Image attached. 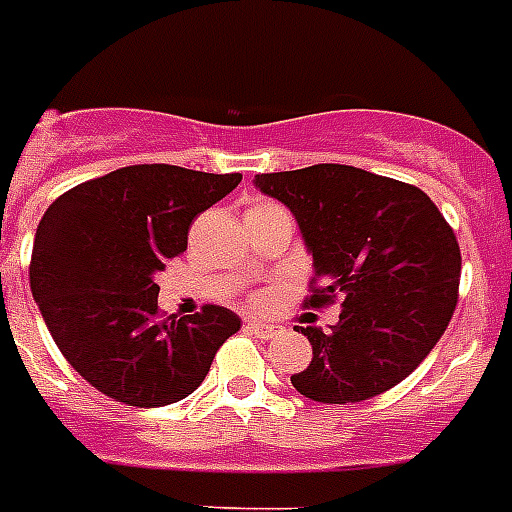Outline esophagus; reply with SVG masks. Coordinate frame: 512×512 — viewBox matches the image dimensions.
Returning <instances> with one entry per match:
<instances>
[{
  "label": "esophagus",
  "instance_id": "esophagus-1",
  "mask_svg": "<svg viewBox=\"0 0 512 512\" xmlns=\"http://www.w3.org/2000/svg\"><path fill=\"white\" fill-rule=\"evenodd\" d=\"M244 329H247L249 335L260 337V340H271V337L279 332V327H273V324H263V321H247V324H244Z\"/></svg>",
  "mask_w": 512,
  "mask_h": 512
}]
</instances>
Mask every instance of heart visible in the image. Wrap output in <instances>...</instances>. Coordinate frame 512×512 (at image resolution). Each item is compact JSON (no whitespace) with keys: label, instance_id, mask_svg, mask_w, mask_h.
I'll list each match as a JSON object with an SVG mask.
<instances>
[{"label":"heart","instance_id":"1","mask_svg":"<svg viewBox=\"0 0 512 512\" xmlns=\"http://www.w3.org/2000/svg\"><path fill=\"white\" fill-rule=\"evenodd\" d=\"M260 207H265V201H263V204H257V207H252V209H260Z\"/></svg>","mask_w":512,"mask_h":512}]
</instances>
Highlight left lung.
<instances>
[{"mask_svg": "<svg viewBox=\"0 0 512 512\" xmlns=\"http://www.w3.org/2000/svg\"><path fill=\"white\" fill-rule=\"evenodd\" d=\"M255 185L292 209L313 252L305 308L342 300L332 332L297 327L313 361L292 385L319 404H356L406 380L460 297V244L428 193L348 164L257 175Z\"/></svg>", "mask_w": 512, "mask_h": 512, "instance_id": "1", "label": "left lung"}]
</instances>
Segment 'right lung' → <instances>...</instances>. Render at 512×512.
I'll return each instance as SVG.
<instances>
[{
  "instance_id": "1",
  "label": "right lung",
  "mask_w": 512,
  "mask_h": 512,
  "mask_svg": "<svg viewBox=\"0 0 512 512\" xmlns=\"http://www.w3.org/2000/svg\"><path fill=\"white\" fill-rule=\"evenodd\" d=\"M241 183L175 164H132L74 185L39 220L31 295L66 361L127 406L175 404L199 388L241 321L220 305L159 311L156 273L188 247V228Z\"/></svg>"
}]
</instances>
